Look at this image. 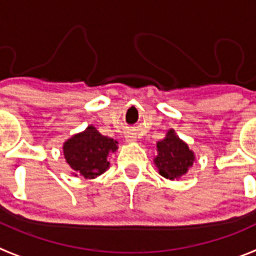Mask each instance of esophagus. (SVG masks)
<instances>
[{
    "instance_id": "1",
    "label": "esophagus",
    "mask_w": 256,
    "mask_h": 256,
    "mask_svg": "<svg viewBox=\"0 0 256 256\" xmlns=\"http://www.w3.org/2000/svg\"><path fill=\"white\" fill-rule=\"evenodd\" d=\"M126 141H130V142H132V141H136V137H134V136H126Z\"/></svg>"
}]
</instances>
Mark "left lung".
I'll use <instances>...</instances> for the list:
<instances>
[{
  "mask_svg": "<svg viewBox=\"0 0 256 256\" xmlns=\"http://www.w3.org/2000/svg\"><path fill=\"white\" fill-rule=\"evenodd\" d=\"M158 156L154 158V164L160 174L164 178H180L191 168L195 161V154L190 150L188 145L179 138L172 130H170L164 140L157 144Z\"/></svg>",
  "mask_w": 256,
  "mask_h": 256,
  "instance_id": "8db88e82",
  "label": "left lung"
}]
</instances>
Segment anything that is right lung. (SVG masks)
I'll return each mask as SVG.
<instances>
[{
	"label": "right lung",
	"instance_id": "add662e5",
	"mask_svg": "<svg viewBox=\"0 0 256 256\" xmlns=\"http://www.w3.org/2000/svg\"><path fill=\"white\" fill-rule=\"evenodd\" d=\"M118 141L103 136L92 126L77 133L64 144V157L77 174L86 179H94L110 168V153L118 149ZM74 174V175H77Z\"/></svg>",
	"mask_w": 256,
	"mask_h": 256
}]
</instances>
